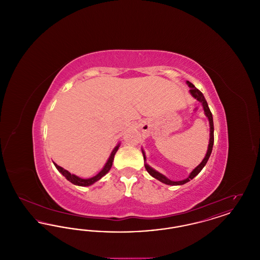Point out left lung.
<instances>
[{"mask_svg":"<svg viewBox=\"0 0 260 260\" xmlns=\"http://www.w3.org/2000/svg\"><path fill=\"white\" fill-rule=\"evenodd\" d=\"M187 84H188V86L191 87L190 88V92H191V94L195 98V99L199 100L200 102H202V104H203V107H204V110H205V114H206V116L209 118V121H210V144H209V149H208V152H207V154H206V157L204 158V160L202 161V162L199 165L198 167L192 172V173H190V175L184 179V180H181V181H172V180H170V179H168L165 175H162L161 173H158V172H156L155 170H153L152 168H150L147 164H145V169H146V171L148 172L153 177H155L156 179H158V180H160L161 182L162 183H165V184H168V185H182V184H185L186 182H188V181H190L191 179H193L197 174H198L202 170H203V168L206 166V164H207V161L209 160V158H210V154H211V151H212V146H213V141H214V136H213V120H212V114H211V112H210V108H209V105H208V102H207V100L205 99V96H204V94L199 90L197 87H195V86L192 84V83H190L189 81H187ZM143 158L144 159H146L145 158V154H144V152H143Z\"/></svg>","mask_w":260,"mask_h":260,"instance_id":"obj_1","label":"left lung"}]
</instances>
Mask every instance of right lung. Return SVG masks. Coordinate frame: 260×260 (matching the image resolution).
Here are the masks:
<instances>
[{
	"label": "right lung",
	"instance_id": "obj_1",
	"mask_svg": "<svg viewBox=\"0 0 260 260\" xmlns=\"http://www.w3.org/2000/svg\"><path fill=\"white\" fill-rule=\"evenodd\" d=\"M118 149H119V145H118V146H116V147L114 148V150L112 151L111 155H110V157H109V159H108L107 162L105 164V166H104L103 170H102L99 174H96L95 176H93V177H91V178H87V179L80 178V177L76 176L74 174H71V173H69L68 171H66V170L62 169L61 167L57 166L55 162H53V164H54V166L56 167V169L58 170V172H59V173H61L62 174H63V176H65V177H66V179H67V180H69L71 183H73L75 185L89 186L91 185V184H93L94 182H96V181L99 180L102 176H104L106 173H108V172L110 171V169H111L112 167V164H113V161H114V156H115L116 152L118 151Z\"/></svg>",
	"mask_w": 260,
	"mask_h": 260
}]
</instances>
